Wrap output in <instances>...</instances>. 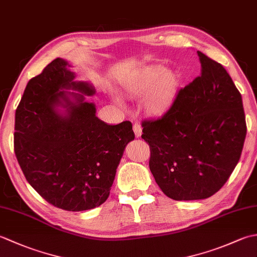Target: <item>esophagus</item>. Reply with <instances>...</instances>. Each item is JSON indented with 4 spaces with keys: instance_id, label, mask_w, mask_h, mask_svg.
I'll list each match as a JSON object with an SVG mask.
<instances>
[{
    "instance_id": "obj_1",
    "label": "esophagus",
    "mask_w": 257,
    "mask_h": 257,
    "mask_svg": "<svg viewBox=\"0 0 257 257\" xmlns=\"http://www.w3.org/2000/svg\"><path fill=\"white\" fill-rule=\"evenodd\" d=\"M134 133H135V136L137 138H139L140 136H141V134H143V128H141V125H140V123H138V122H136V123H134Z\"/></svg>"
}]
</instances>
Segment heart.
Returning a JSON list of instances; mask_svg holds the SVG:
<instances>
[{"mask_svg": "<svg viewBox=\"0 0 257 257\" xmlns=\"http://www.w3.org/2000/svg\"><path fill=\"white\" fill-rule=\"evenodd\" d=\"M180 87L179 76L167 72L163 66H149L133 76L123 85V94L130 97H143L146 112L154 117L162 116L176 99Z\"/></svg>", "mask_w": 257, "mask_h": 257, "instance_id": "1", "label": "heart"}]
</instances>
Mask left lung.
<instances>
[{
	"label": "left lung",
	"mask_w": 257,
	"mask_h": 257,
	"mask_svg": "<svg viewBox=\"0 0 257 257\" xmlns=\"http://www.w3.org/2000/svg\"><path fill=\"white\" fill-rule=\"evenodd\" d=\"M201 74L180 89L161 118L143 121L149 167L176 201L216 193L241 158L246 137L242 96L222 66L198 51Z\"/></svg>",
	"instance_id": "8db88e82"
}]
</instances>
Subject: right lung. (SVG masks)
I'll return each instance as SVG.
<instances>
[{"mask_svg": "<svg viewBox=\"0 0 257 257\" xmlns=\"http://www.w3.org/2000/svg\"><path fill=\"white\" fill-rule=\"evenodd\" d=\"M68 67L56 58L27 83L15 113L14 151L27 182L43 199L78 212L108 199L135 134L130 121L107 124L98 119L95 103L84 97L94 95V87L75 81Z\"/></svg>", "mask_w": 257, "mask_h": 257, "instance_id": "add662e5", "label": "right lung"}]
</instances>
